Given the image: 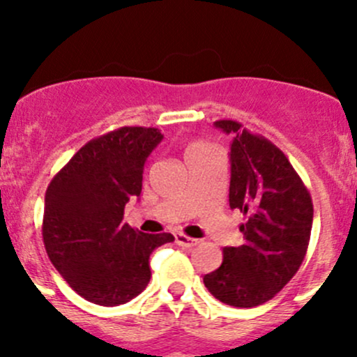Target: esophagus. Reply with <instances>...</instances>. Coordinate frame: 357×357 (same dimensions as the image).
Here are the masks:
<instances>
[{"mask_svg": "<svg viewBox=\"0 0 357 357\" xmlns=\"http://www.w3.org/2000/svg\"><path fill=\"white\" fill-rule=\"evenodd\" d=\"M174 238H176V243H178V245H181V247H186V248H190V247H195L197 243H199V240H195V238H190V236L183 235V233H176V235H174Z\"/></svg>", "mask_w": 357, "mask_h": 357, "instance_id": "obj_1", "label": "esophagus"}]
</instances>
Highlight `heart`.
<instances>
[{
    "instance_id": "heart-1",
    "label": "heart",
    "mask_w": 357,
    "mask_h": 357,
    "mask_svg": "<svg viewBox=\"0 0 357 357\" xmlns=\"http://www.w3.org/2000/svg\"><path fill=\"white\" fill-rule=\"evenodd\" d=\"M208 149H214V146L207 145V143H202V142H193L186 146V155H190V153L204 152V150H208Z\"/></svg>"
}]
</instances>
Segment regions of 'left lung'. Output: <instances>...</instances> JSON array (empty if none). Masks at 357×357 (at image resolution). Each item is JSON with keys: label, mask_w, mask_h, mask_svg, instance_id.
Listing matches in <instances>:
<instances>
[{"label": "left lung", "mask_w": 357, "mask_h": 357, "mask_svg": "<svg viewBox=\"0 0 357 357\" xmlns=\"http://www.w3.org/2000/svg\"><path fill=\"white\" fill-rule=\"evenodd\" d=\"M215 128L233 136L229 207L243 212V245L225 247L222 262L204 276L222 304L255 307L271 301L301 268L312 228V200L285 153L240 122Z\"/></svg>", "instance_id": "left-lung-1"}]
</instances>
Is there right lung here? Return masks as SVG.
Instances as JSON below:
<instances>
[{"mask_svg": "<svg viewBox=\"0 0 357 357\" xmlns=\"http://www.w3.org/2000/svg\"><path fill=\"white\" fill-rule=\"evenodd\" d=\"M164 136L124 126L86 143L48 185L43 242L56 271L82 298L126 304L150 282L153 248L174 240L122 225L124 207L142 193L143 169Z\"/></svg>", "mask_w": 357, "mask_h": 357, "instance_id": "1", "label": "right lung"}]
</instances>
